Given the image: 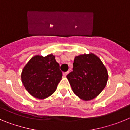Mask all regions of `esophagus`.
<instances>
[{"instance_id":"1","label":"esophagus","mask_w":130,"mask_h":130,"mask_svg":"<svg viewBox=\"0 0 130 130\" xmlns=\"http://www.w3.org/2000/svg\"><path fill=\"white\" fill-rule=\"evenodd\" d=\"M68 73V72H64L63 73V76L64 77H66V75H67V74Z\"/></svg>"}]
</instances>
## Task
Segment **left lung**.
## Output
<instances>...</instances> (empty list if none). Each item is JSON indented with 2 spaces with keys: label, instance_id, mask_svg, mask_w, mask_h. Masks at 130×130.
<instances>
[{
  "label": "left lung",
  "instance_id": "1",
  "mask_svg": "<svg viewBox=\"0 0 130 130\" xmlns=\"http://www.w3.org/2000/svg\"><path fill=\"white\" fill-rule=\"evenodd\" d=\"M73 71L66 76L73 92L83 100L97 97L108 80L106 68L96 55L84 54L75 57Z\"/></svg>",
  "mask_w": 130,
  "mask_h": 130
}]
</instances>
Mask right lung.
Here are the masks:
<instances>
[{
	"label": "right lung",
	"instance_id": "add662e5",
	"mask_svg": "<svg viewBox=\"0 0 130 130\" xmlns=\"http://www.w3.org/2000/svg\"><path fill=\"white\" fill-rule=\"evenodd\" d=\"M62 73L53 55H36L25 65L21 80L26 90L34 97L44 99L52 95L60 81Z\"/></svg>",
	"mask_w": 130,
	"mask_h": 130
}]
</instances>
